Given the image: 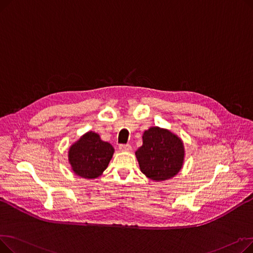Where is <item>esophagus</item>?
I'll use <instances>...</instances> for the list:
<instances>
[{
  "label": "esophagus",
  "instance_id": "obj_1",
  "mask_svg": "<svg viewBox=\"0 0 253 253\" xmlns=\"http://www.w3.org/2000/svg\"><path fill=\"white\" fill-rule=\"evenodd\" d=\"M119 149H120V151H122V152H131V150H132L131 145L128 144V143L127 144H120Z\"/></svg>",
  "mask_w": 253,
  "mask_h": 253
}]
</instances>
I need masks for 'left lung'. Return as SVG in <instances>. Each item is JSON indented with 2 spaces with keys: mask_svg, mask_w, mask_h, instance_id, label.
<instances>
[{
  "mask_svg": "<svg viewBox=\"0 0 253 253\" xmlns=\"http://www.w3.org/2000/svg\"><path fill=\"white\" fill-rule=\"evenodd\" d=\"M142 173L156 181L176 175L183 164L181 139L167 129L151 127L142 135V145L135 152Z\"/></svg>",
  "mask_w": 253,
  "mask_h": 253,
  "instance_id": "left-lung-1",
  "label": "left lung"
}]
</instances>
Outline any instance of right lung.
Returning a JSON list of instances; mask_svg holds the SVG:
<instances>
[{"label": "right lung", "instance_id": "1", "mask_svg": "<svg viewBox=\"0 0 253 253\" xmlns=\"http://www.w3.org/2000/svg\"><path fill=\"white\" fill-rule=\"evenodd\" d=\"M113 155V145L102 141L97 133L90 131L70 148L69 161L77 175L96 178L108 167Z\"/></svg>", "mask_w": 253, "mask_h": 253}]
</instances>
